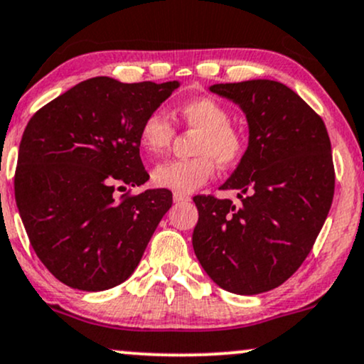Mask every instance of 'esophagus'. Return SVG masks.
I'll return each mask as SVG.
<instances>
[{
	"mask_svg": "<svg viewBox=\"0 0 364 364\" xmlns=\"http://www.w3.org/2000/svg\"><path fill=\"white\" fill-rule=\"evenodd\" d=\"M173 198H174V201H176V203H183V201H190L191 200L190 196L183 195V193H174Z\"/></svg>",
	"mask_w": 364,
	"mask_h": 364,
	"instance_id": "34e87169",
	"label": "esophagus"
}]
</instances>
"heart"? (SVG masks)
<instances>
[{
  "mask_svg": "<svg viewBox=\"0 0 364 364\" xmlns=\"http://www.w3.org/2000/svg\"><path fill=\"white\" fill-rule=\"evenodd\" d=\"M176 117L186 129L195 130L191 159L168 161L152 171V183L174 193H193L207 185L215 174L217 163L234 168L244 159L247 139L244 130L230 122V113L217 100L208 96L179 103ZM174 137V125L163 110H154L144 118L139 129V144L149 157L168 151Z\"/></svg>",
  "mask_w": 364,
  "mask_h": 364,
  "instance_id": "1",
  "label": "heart"
}]
</instances>
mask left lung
<instances>
[{"mask_svg": "<svg viewBox=\"0 0 364 364\" xmlns=\"http://www.w3.org/2000/svg\"><path fill=\"white\" fill-rule=\"evenodd\" d=\"M213 93L242 108L249 146L222 190L239 205L196 195L193 249L218 287L237 295L273 290L312 251L332 198L336 173L321 117L278 81L213 85Z\"/></svg>", "mask_w": 364, "mask_h": 364, "instance_id": "obj_1", "label": "left lung"}]
</instances>
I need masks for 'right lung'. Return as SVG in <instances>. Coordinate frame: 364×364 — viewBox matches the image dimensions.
<instances>
[{
    "mask_svg": "<svg viewBox=\"0 0 364 364\" xmlns=\"http://www.w3.org/2000/svg\"><path fill=\"white\" fill-rule=\"evenodd\" d=\"M178 81L91 77L35 112L20 142L15 200L35 254L71 288L124 283L173 205L169 190H130L149 179L139 129Z\"/></svg>",
    "mask_w": 364,
    "mask_h": 364,
    "instance_id": "add662e5",
    "label": "right lung"
}]
</instances>
